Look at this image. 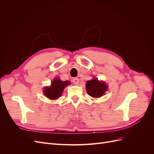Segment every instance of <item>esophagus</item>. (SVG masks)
Masks as SVG:
<instances>
[{
  "label": "esophagus",
  "instance_id": "esophagus-1",
  "mask_svg": "<svg viewBox=\"0 0 154 154\" xmlns=\"http://www.w3.org/2000/svg\"><path fill=\"white\" fill-rule=\"evenodd\" d=\"M72 82L74 83V84L75 85H78L79 83V80L77 78H74L73 80H72Z\"/></svg>",
  "mask_w": 154,
  "mask_h": 154
}]
</instances>
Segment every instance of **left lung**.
Masks as SVG:
<instances>
[{
	"label": "left lung",
	"mask_w": 154,
	"mask_h": 154,
	"mask_svg": "<svg viewBox=\"0 0 154 154\" xmlns=\"http://www.w3.org/2000/svg\"><path fill=\"white\" fill-rule=\"evenodd\" d=\"M86 90L89 96L93 97H100L106 91L108 86L103 82L97 80V78H93L86 83Z\"/></svg>",
	"instance_id": "1"
}]
</instances>
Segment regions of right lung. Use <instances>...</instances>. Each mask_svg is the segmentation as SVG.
<instances>
[{"label": "right lung", "mask_w": 154, "mask_h": 154, "mask_svg": "<svg viewBox=\"0 0 154 154\" xmlns=\"http://www.w3.org/2000/svg\"><path fill=\"white\" fill-rule=\"evenodd\" d=\"M70 84L69 81H61L55 78L51 82L50 87H45L44 89V95L50 100H57L62 96L64 88Z\"/></svg>", "instance_id": "obj_1"}]
</instances>
